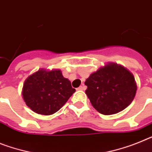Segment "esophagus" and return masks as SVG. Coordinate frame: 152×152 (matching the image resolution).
I'll use <instances>...</instances> for the list:
<instances>
[{"instance_id":"esophagus-1","label":"esophagus","mask_w":152,"mask_h":152,"mask_svg":"<svg viewBox=\"0 0 152 152\" xmlns=\"http://www.w3.org/2000/svg\"><path fill=\"white\" fill-rule=\"evenodd\" d=\"M85 89H86V87H85V85H81V86L79 87V88H77V90H81V91H84V90H85Z\"/></svg>"}]
</instances>
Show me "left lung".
Listing matches in <instances>:
<instances>
[{
    "mask_svg": "<svg viewBox=\"0 0 152 152\" xmlns=\"http://www.w3.org/2000/svg\"><path fill=\"white\" fill-rule=\"evenodd\" d=\"M85 93L102 115L118 113L132 102L137 91L134 76L122 66L109 64L91 74L85 82Z\"/></svg>",
    "mask_w": 152,
    "mask_h": 152,
    "instance_id": "1",
    "label": "left lung"
}]
</instances>
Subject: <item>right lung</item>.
<instances>
[{
    "instance_id": "add662e5",
    "label": "right lung",
    "mask_w": 152,
    "mask_h": 152,
    "mask_svg": "<svg viewBox=\"0 0 152 152\" xmlns=\"http://www.w3.org/2000/svg\"><path fill=\"white\" fill-rule=\"evenodd\" d=\"M75 92L60 70H39L26 79L22 95L32 111L49 115L57 112Z\"/></svg>"
}]
</instances>
